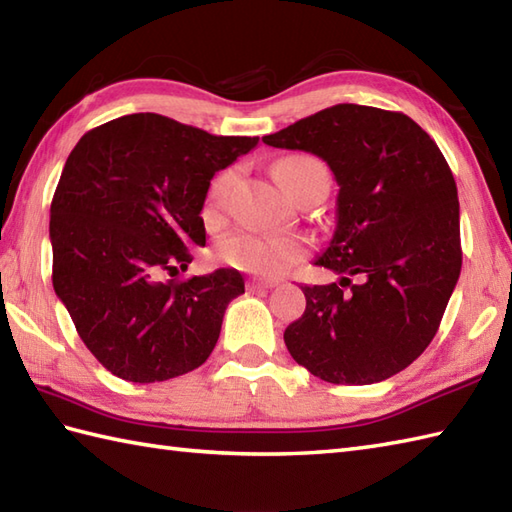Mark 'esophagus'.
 Instances as JSON below:
<instances>
[{
	"label": "esophagus",
	"mask_w": 512,
	"mask_h": 512,
	"mask_svg": "<svg viewBox=\"0 0 512 512\" xmlns=\"http://www.w3.org/2000/svg\"><path fill=\"white\" fill-rule=\"evenodd\" d=\"M277 284L275 281H264V279H250L248 281V290H270V288H275Z\"/></svg>",
	"instance_id": "34e87169"
}]
</instances>
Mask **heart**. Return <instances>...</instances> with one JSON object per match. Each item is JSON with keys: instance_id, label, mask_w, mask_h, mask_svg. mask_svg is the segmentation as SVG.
I'll use <instances>...</instances> for the list:
<instances>
[{"instance_id": "obj_1", "label": "heart", "mask_w": 512, "mask_h": 512, "mask_svg": "<svg viewBox=\"0 0 512 512\" xmlns=\"http://www.w3.org/2000/svg\"><path fill=\"white\" fill-rule=\"evenodd\" d=\"M314 171H325V169L317 158H310V156L284 158L279 160L273 169L277 182L290 195L295 191L297 182ZM231 182H233L231 171H224L213 180L209 195H206L204 217H213L222 209L228 189H231ZM215 255L222 264L231 266L235 270H242V273L275 279L288 273L292 266L299 264L301 259L308 255V242L306 239L292 237V235L237 231L220 239V244L215 248Z\"/></svg>"}]
</instances>
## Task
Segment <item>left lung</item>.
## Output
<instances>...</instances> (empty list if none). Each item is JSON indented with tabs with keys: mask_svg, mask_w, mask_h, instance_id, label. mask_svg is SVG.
<instances>
[{
	"mask_svg": "<svg viewBox=\"0 0 512 512\" xmlns=\"http://www.w3.org/2000/svg\"><path fill=\"white\" fill-rule=\"evenodd\" d=\"M262 140L323 158L339 184L334 235L314 264L341 281L301 286L290 356L334 385L402 372L436 336L462 268L458 187L436 140L402 112L354 103Z\"/></svg>",
	"mask_w": 512,
	"mask_h": 512,
	"instance_id": "1",
	"label": "left lung"
}]
</instances>
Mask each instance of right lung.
Returning a JSON list of instances; mask_svg holds the SVG:
<instances>
[{"instance_id":"1","label":"right lung","mask_w":512,"mask_h":512,"mask_svg":"<svg viewBox=\"0 0 512 512\" xmlns=\"http://www.w3.org/2000/svg\"><path fill=\"white\" fill-rule=\"evenodd\" d=\"M257 140L147 112L94 127L72 149L50 206L52 286L107 372L158 383L213 352L244 277L176 275L206 244L200 213L215 171Z\"/></svg>"}]
</instances>
